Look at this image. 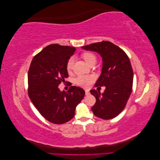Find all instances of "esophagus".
<instances>
[{
	"mask_svg": "<svg viewBox=\"0 0 160 160\" xmlns=\"http://www.w3.org/2000/svg\"><path fill=\"white\" fill-rule=\"evenodd\" d=\"M85 95H89L90 94L89 91L88 89H85Z\"/></svg>",
	"mask_w": 160,
	"mask_h": 160,
	"instance_id": "34e87169",
	"label": "esophagus"
}]
</instances>
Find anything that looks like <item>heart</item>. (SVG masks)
Wrapping results in <instances>:
<instances>
[{
	"label": "heart",
	"mask_w": 160,
	"mask_h": 160,
	"mask_svg": "<svg viewBox=\"0 0 160 160\" xmlns=\"http://www.w3.org/2000/svg\"><path fill=\"white\" fill-rule=\"evenodd\" d=\"M81 57L89 65H91L92 64H95L97 60L96 55L94 53L89 51L83 52L81 54ZM74 61V58L71 57L67 62L66 68L67 71L69 72H71L72 69H73ZM94 81L95 77L93 75H79L75 78V83L77 85L81 87V88H88L93 83Z\"/></svg>",
	"instance_id": "obj_1"
}]
</instances>
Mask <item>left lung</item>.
Here are the masks:
<instances>
[{"mask_svg":"<svg viewBox=\"0 0 160 160\" xmlns=\"http://www.w3.org/2000/svg\"><path fill=\"white\" fill-rule=\"evenodd\" d=\"M81 48L99 53L103 60L102 72L95 85L105 86V89L102 94L90 91L96 99L92 111L98 118L113 119L123 110L132 91L133 72L129 57L121 48L107 41Z\"/></svg>","mask_w":160,"mask_h":160,"instance_id":"left-lung-1","label":"left lung"}]
</instances>
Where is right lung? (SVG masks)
<instances>
[{
    "instance_id": "add662e5",
    "label": "right lung",
    "mask_w": 160,
    "mask_h": 160,
    "mask_svg": "<svg viewBox=\"0 0 160 160\" xmlns=\"http://www.w3.org/2000/svg\"><path fill=\"white\" fill-rule=\"evenodd\" d=\"M75 48L52 44L37 54L28 72V94L38 112L51 123L62 124L75 116V110L85 91L71 86L61 91L59 85L69 77L67 62Z\"/></svg>"
}]
</instances>
